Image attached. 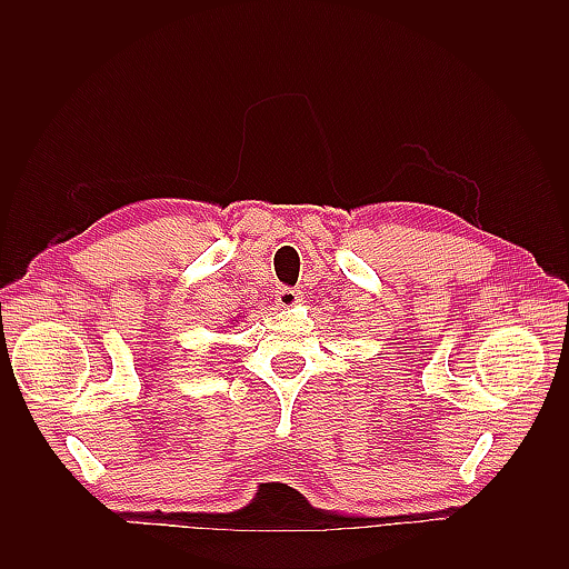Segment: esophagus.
Instances as JSON below:
<instances>
[{
	"instance_id": "34e87169",
	"label": "esophagus",
	"mask_w": 569,
	"mask_h": 569,
	"mask_svg": "<svg viewBox=\"0 0 569 569\" xmlns=\"http://www.w3.org/2000/svg\"><path fill=\"white\" fill-rule=\"evenodd\" d=\"M274 301H278V306H282V308H291L301 301V291L291 289V287H282L274 291Z\"/></svg>"
}]
</instances>
